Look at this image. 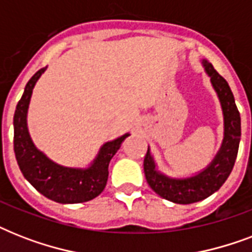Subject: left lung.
<instances>
[{
	"mask_svg": "<svg viewBox=\"0 0 252 252\" xmlns=\"http://www.w3.org/2000/svg\"><path fill=\"white\" fill-rule=\"evenodd\" d=\"M201 63L211 77V84L222 108L223 140L221 148L207 167L187 178H171L159 171L149 148L144 159V171L150 188L157 195L175 204L197 203L219 191L233 170L241 141V116L229 84L216 72L211 63L207 60Z\"/></svg>",
	"mask_w": 252,
	"mask_h": 252,
	"instance_id": "obj_1",
	"label": "left lung"
}]
</instances>
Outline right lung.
Returning a JSON list of instances; mask_svg holds the SVG:
<instances>
[{
    "label": "right lung",
    "instance_id": "obj_1",
    "mask_svg": "<svg viewBox=\"0 0 252 252\" xmlns=\"http://www.w3.org/2000/svg\"><path fill=\"white\" fill-rule=\"evenodd\" d=\"M37 70L27 82L14 114V152L22 174L45 197L60 204H77L93 200L102 193L108 179L111 158L120 149L129 133L107 141L89 167H66L49 159L31 140L27 126L31 95L37 80L45 72Z\"/></svg>",
    "mask_w": 252,
    "mask_h": 252
}]
</instances>
